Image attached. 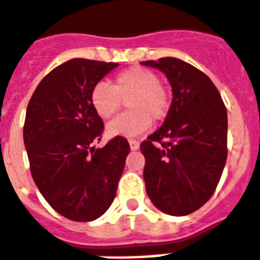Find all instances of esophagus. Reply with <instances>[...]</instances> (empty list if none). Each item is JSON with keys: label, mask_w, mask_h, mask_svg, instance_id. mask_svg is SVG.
Instances as JSON below:
<instances>
[{"label": "esophagus", "mask_w": 260, "mask_h": 260, "mask_svg": "<svg viewBox=\"0 0 260 260\" xmlns=\"http://www.w3.org/2000/svg\"><path fill=\"white\" fill-rule=\"evenodd\" d=\"M129 147L131 150H138L139 148V142L135 139H129Z\"/></svg>", "instance_id": "1"}]
</instances>
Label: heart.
<instances>
[{"label":"heart","instance_id":"b5f03b06","mask_svg":"<svg viewBox=\"0 0 260 260\" xmlns=\"http://www.w3.org/2000/svg\"><path fill=\"white\" fill-rule=\"evenodd\" d=\"M126 101L128 112L106 126L109 136H136L147 131L154 121L164 120L170 109V94L154 71L131 67L114 75L112 84L96 83L90 91V102L101 118L108 120Z\"/></svg>","mask_w":260,"mask_h":260}]
</instances>
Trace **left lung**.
I'll use <instances>...</instances> for the list:
<instances>
[{
	"label": "left lung",
	"instance_id": "left-lung-1",
	"mask_svg": "<svg viewBox=\"0 0 260 260\" xmlns=\"http://www.w3.org/2000/svg\"><path fill=\"white\" fill-rule=\"evenodd\" d=\"M162 71L173 99L164 125L140 144L144 183L156 209L187 215L215 192L228 156V113L207 75L183 59L143 61Z\"/></svg>",
	"mask_w": 260,
	"mask_h": 260
}]
</instances>
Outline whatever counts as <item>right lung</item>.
Instances as JSON below:
<instances>
[{
    "instance_id": "1",
    "label": "right lung",
    "mask_w": 260,
    "mask_h": 260,
    "mask_svg": "<svg viewBox=\"0 0 260 260\" xmlns=\"http://www.w3.org/2000/svg\"><path fill=\"white\" fill-rule=\"evenodd\" d=\"M117 62L73 58L43 77L25 113L24 144L29 170L46 202L62 217L88 222L114 201L129 154L125 138L95 148L104 121L90 102V91Z\"/></svg>"
}]
</instances>
